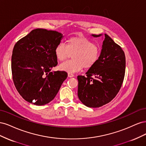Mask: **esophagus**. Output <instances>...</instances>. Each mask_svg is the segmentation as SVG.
I'll list each match as a JSON object with an SVG mask.
<instances>
[{
	"instance_id": "1",
	"label": "esophagus",
	"mask_w": 146,
	"mask_h": 146,
	"mask_svg": "<svg viewBox=\"0 0 146 146\" xmlns=\"http://www.w3.org/2000/svg\"><path fill=\"white\" fill-rule=\"evenodd\" d=\"M74 76V75L72 73H68V77H73Z\"/></svg>"
}]
</instances>
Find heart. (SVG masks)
Instances as JSON below:
<instances>
[{
	"label": "heart",
	"instance_id": "1",
	"mask_svg": "<svg viewBox=\"0 0 146 146\" xmlns=\"http://www.w3.org/2000/svg\"><path fill=\"white\" fill-rule=\"evenodd\" d=\"M56 59L62 61L72 55V60L61 64L60 69L69 73L80 71L83 68L90 69L98 62L101 53L99 46L90 39L83 36L69 38L66 46L60 43L55 48Z\"/></svg>",
	"mask_w": 146,
	"mask_h": 146
}]
</instances>
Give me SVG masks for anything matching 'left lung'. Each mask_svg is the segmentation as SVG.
Returning <instances> with one entry per match:
<instances>
[{"instance_id": "8db88e82", "label": "left lung", "mask_w": 146, "mask_h": 146, "mask_svg": "<svg viewBox=\"0 0 146 146\" xmlns=\"http://www.w3.org/2000/svg\"><path fill=\"white\" fill-rule=\"evenodd\" d=\"M104 36L98 61L86 72V77H77L78 99L88 107H100L111 101L120 90L125 76L124 52L108 35Z\"/></svg>"}]
</instances>
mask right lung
<instances>
[{
    "mask_svg": "<svg viewBox=\"0 0 146 146\" xmlns=\"http://www.w3.org/2000/svg\"><path fill=\"white\" fill-rule=\"evenodd\" d=\"M63 34L42 29L33 30L17 41L11 56L13 80L28 102L44 105L55 98L68 77L65 71L51 72L58 64L55 48Z\"/></svg>",
    "mask_w": 146,
    "mask_h": 146,
    "instance_id": "add662e5",
    "label": "right lung"
}]
</instances>
